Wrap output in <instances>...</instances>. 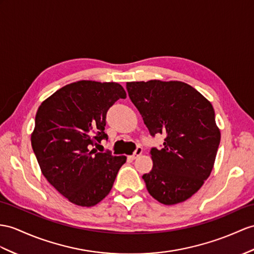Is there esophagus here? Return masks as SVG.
<instances>
[{
  "label": "esophagus",
  "instance_id": "1",
  "mask_svg": "<svg viewBox=\"0 0 254 254\" xmlns=\"http://www.w3.org/2000/svg\"><path fill=\"white\" fill-rule=\"evenodd\" d=\"M142 153H143V148H142L141 146H138L137 148H135V151L133 152V154H132V155H131L130 157H131L132 159H135V158H138Z\"/></svg>",
  "mask_w": 254,
  "mask_h": 254
}]
</instances>
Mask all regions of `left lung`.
<instances>
[{"label": "left lung", "mask_w": 254, "mask_h": 254, "mask_svg": "<svg viewBox=\"0 0 254 254\" xmlns=\"http://www.w3.org/2000/svg\"><path fill=\"white\" fill-rule=\"evenodd\" d=\"M126 88L151 135H166L162 148L151 150L153 168L142 177L148 193L164 205L189 199L211 174L220 144L211 102L179 80L129 82Z\"/></svg>", "instance_id": "8db88e82"}]
</instances>
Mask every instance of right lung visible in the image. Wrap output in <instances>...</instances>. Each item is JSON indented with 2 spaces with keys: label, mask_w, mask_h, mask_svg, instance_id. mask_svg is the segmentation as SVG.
Segmentation results:
<instances>
[{
  "label": "right lung",
  "mask_w": 254,
  "mask_h": 254,
  "mask_svg": "<svg viewBox=\"0 0 254 254\" xmlns=\"http://www.w3.org/2000/svg\"><path fill=\"white\" fill-rule=\"evenodd\" d=\"M121 98L126 91L119 83L77 80L45 99L36 112L31 144L42 174L77 206L100 202L126 162L92 148L108 139L106 115Z\"/></svg>",
  "instance_id": "1"
}]
</instances>
